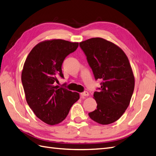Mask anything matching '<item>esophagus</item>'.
Instances as JSON below:
<instances>
[{"label":"esophagus","instance_id":"obj_1","mask_svg":"<svg viewBox=\"0 0 156 156\" xmlns=\"http://www.w3.org/2000/svg\"><path fill=\"white\" fill-rule=\"evenodd\" d=\"M81 94L82 97H87V96H89V93L87 92V91H84V92L81 93Z\"/></svg>","mask_w":156,"mask_h":156}]
</instances>
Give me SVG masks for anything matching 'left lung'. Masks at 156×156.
Segmentation results:
<instances>
[{
  "mask_svg": "<svg viewBox=\"0 0 156 156\" xmlns=\"http://www.w3.org/2000/svg\"><path fill=\"white\" fill-rule=\"evenodd\" d=\"M101 87L94 93L97 107L89 113L102 125L119 120L130 104L134 89V76L126 55L116 45L101 37L79 43Z\"/></svg>",
  "mask_w": 156,
  "mask_h": 156,
  "instance_id": "obj_1",
  "label": "left lung"
}]
</instances>
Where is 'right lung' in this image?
I'll return each instance as SVG.
<instances>
[{"instance_id": "obj_1", "label": "right lung", "mask_w": 156, "mask_h": 156, "mask_svg": "<svg viewBox=\"0 0 156 156\" xmlns=\"http://www.w3.org/2000/svg\"><path fill=\"white\" fill-rule=\"evenodd\" d=\"M78 46L77 42L63 40H45L34 46L25 61L21 79L26 101L48 124L62 122L79 98L78 93L54 85L58 77L63 78V60Z\"/></svg>"}]
</instances>
